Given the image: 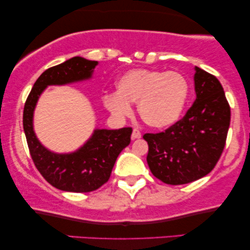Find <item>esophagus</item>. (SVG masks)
<instances>
[{"mask_svg": "<svg viewBox=\"0 0 250 250\" xmlns=\"http://www.w3.org/2000/svg\"><path fill=\"white\" fill-rule=\"evenodd\" d=\"M141 132H140L139 128H133V132H132V139L135 140V139H140L141 138Z\"/></svg>", "mask_w": 250, "mask_h": 250, "instance_id": "esophagus-1", "label": "esophagus"}]
</instances>
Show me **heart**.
I'll list each match as a JSON object with an SVG mask.
<instances>
[{
    "label": "heart",
    "instance_id": "b5f03b06",
    "mask_svg": "<svg viewBox=\"0 0 250 250\" xmlns=\"http://www.w3.org/2000/svg\"><path fill=\"white\" fill-rule=\"evenodd\" d=\"M116 93L104 97V104L115 117L131 114L138 104L143 122L153 128H165L179 121L189 97V83L176 71L133 69L117 82Z\"/></svg>",
    "mask_w": 250,
    "mask_h": 250
}]
</instances>
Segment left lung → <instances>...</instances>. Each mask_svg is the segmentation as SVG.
<instances>
[{"mask_svg": "<svg viewBox=\"0 0 250 250\" xmlns=\"http://www.w3.org/2000/svg\"><path fill=\"white\" fill-rule=\"evenodd\" d=\"M194 90L197 98L183 118L165 131L143 135L149 168L166 184H187L207 175L227 142L231 110L220 81L196 67Z\"/></svg>", "mask_w": 250, "mask_h": 250, "instance_id": "1", "label": "left lung"}]
</instances>
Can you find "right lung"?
I'll return each instance as SVG.
<instances>
[{
	"mask_svg": "<svg viewBox=\"0 0 250 250\" xmlns=\"http://www.w3.org/2000/svg\"><path fill=\"white\" fill-rule=\"evenodd\" d=\"M98 61L74 57L46 69L34 84L23 107L22 124L34 165L51 186L69 192H91L104 186L122 150L131 142L132 127L95 129L92 138L73 153L51 152L37 140L33 129V112L47 85H63L87 80Z\"/></svg>",
	"mask_w": 250,
	"mask_h": 250,
	"instance_id": "1",
	"label": "right lung"
}]
</instances>
